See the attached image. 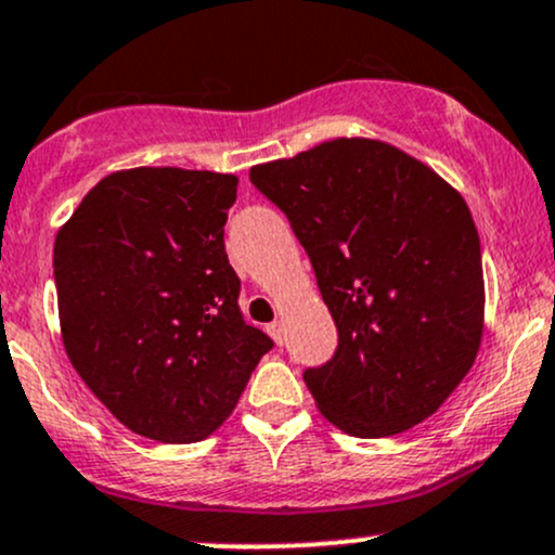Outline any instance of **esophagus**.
<instances>
[{"instance_id":"34e87169","label":"esophagus","mask_w":555,"mask_h":555,"mask_svg":"<svg viewBox=\"0 0 555 555\" xmlns=\"http://www.w3.org/2000/svg\"><path fill=\"white\" fill-rule=\"evenodd\" d=\"M267 330H270V335L275 338V344H283V325H280V322H272Z\"/></svg>"}]
</instances>
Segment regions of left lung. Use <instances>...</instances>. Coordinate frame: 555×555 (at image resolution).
Masks as SVG:
<instances>
[{"instance_id":"left-lung-1","label":"left lung","mask_w":555,"mask_h":555,"mask_svg":"<svg viewBox=\"0 0 555 555\" xmlns=\"http://www.w3.org/2000/svg\"><path fill=\"white\" fill-rule=\"evenodd\" d=\"M314 267L338 348L304 383L327 422L388 438L443 406L475 364L485 283L456 189L375 139H335L251 167Z\"/></svg>"}]
</instances>
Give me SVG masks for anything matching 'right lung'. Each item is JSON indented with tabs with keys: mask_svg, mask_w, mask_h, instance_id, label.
<instances>
[{
	"mask_svg": "<svg viewBox=\"0 0 555 555\" xmlns=\"http://www.w3.org/2000/svg\"><path fill=\"white\" fill-rule=\"evenodd\" d=\"M238 178L135 167L102 178L54 241L67 359L115 420L159 443L209 438L272 348L225 254Z\"/></svg>",
	"mask_w": 555,
	"mask_h": 555,
	"instance_id": "obj_1",
	"label": "right lung"
}]
</instances>
